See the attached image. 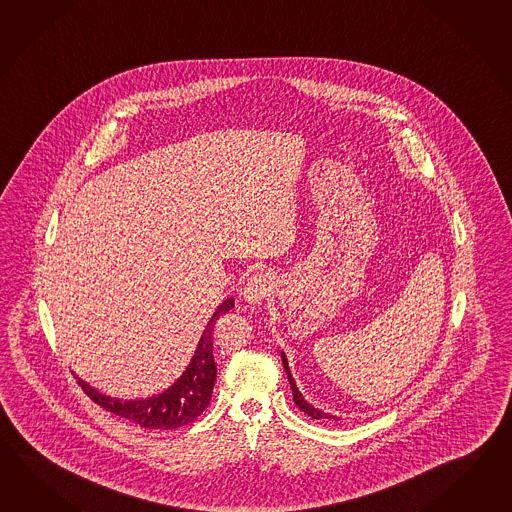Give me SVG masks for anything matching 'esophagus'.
<instances>
[{
  "mask_svg": "<svg viewBox=\"0 0 512 512\" xmlns=\"http://www.w3.org/2000/svg\"><path fill=\"white\" fill-rule=\"evenodd\" d=\"M273 277L270 273L261 272L251 275L248 283L244 286L242 296L250 303V305H261L266 297L272 294Z\"/></svg>",
  "mask_w": 512,
  "mask_h": 512,
  "instance_id": "esophagus-1",
  "label": "esophagus"
}]
</instances>
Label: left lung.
Returning <instances> with one entry per match:
<instances>
[{
    "instance_id": "1",
    "label": "left lung",
    "mask_w": 512,
    "mask_h": 512,
    "mask_svg": "<svg viewBox=\"0 0 512 512\" xmlns=\"http://www.w3.org/2000/svg\"><path fill=\"white\" fill-rule=\"evenodd\" d=\"M283 365L284 371H286V375H288V382H290V387H292V395H294V402H296L297 408L301 409V411H305L308 417H312V419H332L329 413H323V411H319V409L314 408V406H310L307 400L301 397V393H299V389H297L296 382H294V378H292V373H290V367H288V362H286L284 354Z\"/></svg>"
}]
</instances>
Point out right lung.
<instances>
[{"instance_id": "add662e5", "label": "right lung", "mask_w": 512, "mask_h": 512, "mask_svg": "<svg viewBox=\"0 0 512 512\" xmlns=\"http://www.w3.org/2000/svg\"><path fill=\"white\" fill-rule=\"evenodd\" d=\"M233 307H235L233 297H229L218 307L213 318L205 327L202 340L198 343V349H196L187 371L174 386L169 387L158 397L121 402V400H115V398L99 393L97 389L84 384L80 378H77V382L82 387V391L95 404H99L101 408L114 413V415H119L123 419L136 422L141 428L176 430L180 426H185V424L193 422L196 417H200L202 411L209 406L216 380L213 329H215L216 319L224 316Z\"/></svg>"}]
</instances>
